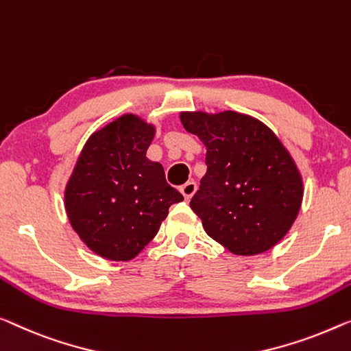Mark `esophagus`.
I'll list each match as a JSON object with an SVG mask.
<instances>
[{"instance_id":"1","label":"esophagus","mask_w":351,"mask_h":351,"mask_svg":"<svg viewBox=\"0 0 351 351\" xmlns=\"http://www.w3.org/2000/svg\"><path fill=\"white\" fill-rule=\"evenodd\" d=\"M181 193L182 195H184V198L186 200H191L192 198V195L193 193H195V191H197V184L193 181H187L184 186H181Z\"/></svg>"}]
</instances>
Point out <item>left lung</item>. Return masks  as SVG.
<instances>
[{"label":"left lung","mask_w":351,"mask_h":351,"mask_svg":"<svg viewBox=\"0 0 351 351\" xmlns=\"http://www.w3.org/2000/svg\"><path fill=\"white\" fill-rule=\"evenodd\" d=\"M206 145V175L191 200L213 239L237 255L273 247L300 213L302 181L276 135L241 113H181Z\"/></svg>","instance_id":"1"}]
</instances>
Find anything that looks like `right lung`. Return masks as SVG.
Wrapping results in <instances>:
<instances>
[{
  "label": "right lung",
  "mask_w": 351,
  "mask_h": 351,
  "mask_svg": "<svg viewBox=\"0 0 351 351\" xmlns=\"http://www.w3.org/2000/svg\"><path fill=\"white\" fill-rule=\"evenodd\" d=\"M154 128L134 114L94 132L66 187L67 217L82 241L104 258L130 260L159 232L184 197L146 159Z\"/></svg>",
  "instance_id": "right-lung-1"
}]
</instances>
